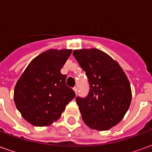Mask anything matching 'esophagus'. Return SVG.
Returning <instances> with one entry per match:
<instances>
[{
  "mask_svg": "<svg viewBox=\"0 0 152 152\" xmlns=\"http://www.w3.org/2000/svg\"><path fill=\"white\" fill-rule=\"evenodd\" d=\"M73 89H74V91H75V93H77V91H78V88H77V86H75V87H73Z\"/></svg>",
  "mask_w": 152,
  "mask_h": 152,
  "instance_id": "obj_1",
  "label": "esophagus"
}]
</instances>
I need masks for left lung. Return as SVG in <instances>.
Masks as SVG:
<instances>
[{
	"mask_svg": "<svg viewBox=\"0 0 152 152\" xmlns=\"http://www.w3.org/2000/svg\"><path fill=\"white\" fill-rule=\"evenodd\" d=\"M89 85L88 95L77 96L84 122L98 130H107L123 119L132 99L130 84L120 65L98 49L73 51Z\"/></svg>",
	"mask_w": 152,
	"mask_h": 152,
	"instance_id": "8db88e82",
	"label": "left lung"
}]
</instances>
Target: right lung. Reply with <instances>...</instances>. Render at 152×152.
Listing matches in <instances>:
<instances>
[{
	"instance_id": "add662e5",
	"label": "right lung",
	"mask_w": 152,
	"mask_h": 152,
	"mask_svg": "<svg viewBox=\"0 0 152 152\" xmlns=\"http://www.w3.org/2000/svg\"><path fill=\"white\" fill-rule=\"evenodd\" d=\"M71 50H50L29 63L15 88V105L25 120L35 126H46L61 116L76 94L60 72Z\"/></svg>"
}]
</instances>
